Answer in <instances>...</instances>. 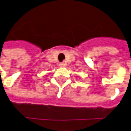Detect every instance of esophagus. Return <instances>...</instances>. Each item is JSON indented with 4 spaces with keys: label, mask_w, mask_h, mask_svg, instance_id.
I'll return each mask as SVG.
<instances>
[{
    "label": "esophagus",
    "mask_w": 131,
    "mask_h": 131,
    "mask_svg": "<svg viewBox=\"0 0 131 131\" xmlns=\"http://www.w3.org/2000/svg\"><path fill=\"white\" fill-rule=\"evenodd\" d=\"M60 67V68H65L66 67V63H60L59 64Z\"/></svg>",
    "instance_id": "1"
}]
</instances>
